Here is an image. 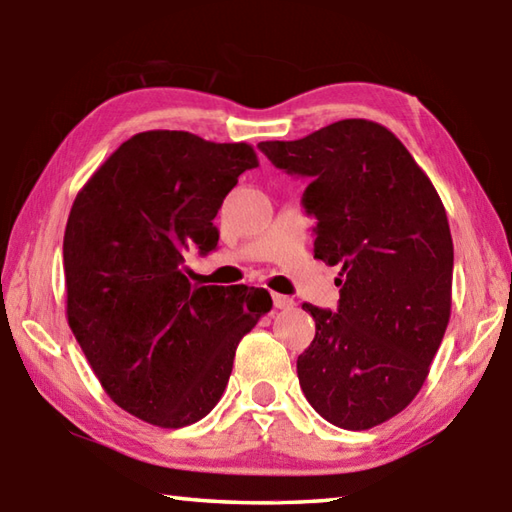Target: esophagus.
<instances>
[{
	"label": "esophagus",
	"instance_id": "esophagus-1",
	"mask_svg": "<svg viewBox=\"0 0 512 512\" xmlns=\"http://www.w3.org/2000/svg\"><path fill=\"white\" fill-rule=\"evenodd\" d=\"M273 305L275 309H291L296 302H293V298L289 296H280V293H273Z\"/></svg>",
	"mask_w": 512,
	"mask_h": 512
}]
</instances>
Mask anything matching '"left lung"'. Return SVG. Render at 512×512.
<instances>
[{"label":"left lung","instance_id":"1","mask_svg":"<svg viewBox=\"0 0 512 512\" xmlns=\"http://www.w3.org/2000/svg\"><path fill=\"white\" fill-rule=\"evenodd\" d=\"M259 151L311 180L302 205L318 219L314 257L341 264L339 309L302 305L316 320L298 357L302 393L336 427H377L420 393L452 314L443 201L406 146L368 119Z\"/></svg>","mask_w":512,"mask_h":512}]
</instances>
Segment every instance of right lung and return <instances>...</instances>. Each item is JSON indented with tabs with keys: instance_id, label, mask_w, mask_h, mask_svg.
<instances>
[{
	"instance_id": "obj_1",
	"label": "right lung",
	"mask_w": 512,
	"mask_h": 512,
	"mask_svg": "<svg viewBox=\"0 0 512 512\" xmlns=\"http://www.w3.org/2000/svg\"><path fill=\"white\" fill-rule=\"evenodd\" d=\"M257 164L246 142L137 133L69 212V327L110 400L155 427H187L214 409L239 341L273 307L266 289L196 287L185 266L187 250L216 248L214 216Z\"/></svg>"
}]
</instances>
